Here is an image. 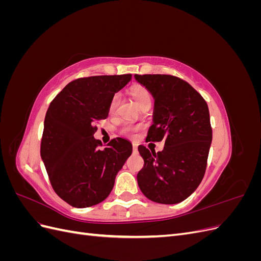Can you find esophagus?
I'll return each mask as SVG.
<instances>
[{
    "mask_svg": "<svg viewBox=\"0 0 261 261\" xmlns=\"http://www.w3.org/2000/svg\"><path fill=\"white\" fill-rule=\"evenodd\" d=\"M133 151L135 152V153L138 152V146H137V144H133Z\"/></svg>",
    "mask_w": 261,
    "mask_h": 261,
    "instance_id": "1",
    "label": "esophagus"
}]
</instances>
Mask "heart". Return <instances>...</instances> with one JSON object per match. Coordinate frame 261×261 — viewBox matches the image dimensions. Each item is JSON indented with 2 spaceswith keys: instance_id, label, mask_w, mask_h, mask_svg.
<instances>
[{
  "instance_id": "b5f03b06",
  "label": "heart",
  "mask_w": 261,
  "mask_h": 261,
  "mask_svg": "<svg viewBox=\"0 0 261 261\" xmlns=\"http://www.w3.org/2000/svg\"><path fill=\"white\" fill-rule=\"evenodd\" d=\"M132 96L140 108L146 107V106H151V101H152L151 93H150L149 90L143 86H138V87H135V88H133ZM120 102H121V94L116 93L115 96L112 98L111 102H110V107H109L110 113L114 114L116 112L118 106H120ZM140 128H141V126H139V125L126 124L121 128V133L128 137H135L137 132Z\"/></svg>"
}]
</instances>
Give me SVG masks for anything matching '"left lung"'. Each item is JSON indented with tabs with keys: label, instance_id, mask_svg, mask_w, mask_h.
<instances>
[{
	"label": "left lung",
	"instance_id": "1",
	"mask_svg": "<svg viewBox=\"0 0 261 261\" xmlns=\"http://www.w3.org/2000/svg\"><path fill=\"white\" fill-rule=\"evenodd\" d=\"M154 99L153 124L146 141L165 140L156 152L138 151L144 168L137 174L140 191L154 202L185 200L199 186L207 168L212 128L207 102L187 82L172 75H135Z\"/></svg>",
	"mask_w": 261,
	"mask_h": 261
}]
</instances>
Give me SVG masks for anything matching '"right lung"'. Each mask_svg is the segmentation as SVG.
<instances>
[{"instance_id": "obj_1", "label": "right lung", "mask_w": 261, "mask_h": 261, "mask_svg": "<svg viewBox=\"0 0 261 261\" xmlns=\"http://www.w3.org/2000/svg\"><path fill=\"white\" fill-rule=\"evenodd\" d=\"M130 74L91 76L66 85L46 111L40 153L54 192L75 208L103 201L133 146L117 137L103 149L93 137L98 121L109 115L114 94Z\"/></svg>"}]
</instances>
